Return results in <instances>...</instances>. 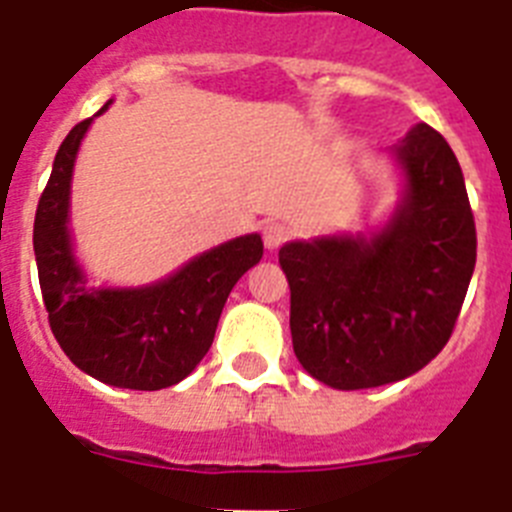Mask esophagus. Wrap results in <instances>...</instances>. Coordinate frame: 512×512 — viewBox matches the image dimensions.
Here are the masks:
<instances>
[{
	"instance_id": "1",
	"label": "esophagus",
	"mask_w": 512,
	"mask_h": 512,
	"mask_svg": "<svg viewBox=\"0 0 512 512\" xmlns=\"http://www.w3.org/2000/svg\"><path fill=\"white\" fill-rule=\"evenodd\" d=\"M289 233H292V230L284 223H266L264 230H261V235H264V246L269 248V251H274V248H279L282 243H287Z\"/></svg>"
}]
</instances>
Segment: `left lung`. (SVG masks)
Segmentation results:
<instances>
[{
    "instance_id": "left-lung-1",
    "label": "left lung",
    "mask_w": 512,
    "mask_h": 512,
    "mask_svg": "<svg viewBox=\"0 0 512 512\" xmlns=\"http://www.w3.org/2000/svg\"><path fill=\"white\" fill-rule=\"evenodd\" d=\"M392 153L405 194L382 230L279 248L297 359L336 390L400 382L436 359L477 261L464 174L443 135L420 122Z\"/></svg>"
}]
</instances>
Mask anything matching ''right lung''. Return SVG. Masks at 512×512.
I'll return each mask as SVG.
<instances>
[{
	"mask_svg": "<svg viewBox=\"0 0 512 512\" xmlns=\"http://www.w3.org/2000/svg\"><path fill=\"white\" fill-rule=\"evenodd\" d=\"M94 117L66 135L40 194L33 228L40 292L53 336L81 372L125 390H164L210 351L230 289L259 264L264 243L259 233L241 235L148 287L87 289L71 248L69 197L76 153Z\"/></svg>",
	"mask_w": 512,
	"mask_h": 512,
	"instance_id": "right-lung-1",
	"label": "right lung"
}]
</instances>
